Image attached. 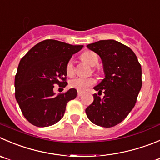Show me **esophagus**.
Segmentation results:
<instances>
[{"instance_id":"34e87169","label":"esophagus","mask_w":160,"mask_h":160,"mask_svg":"<svg viewBox=\"0 0 160 160\" xmlns=\"http://www.w3.org/2000/svg\"><path fill=\"white\" fill-rule=\"evenodd\" d=\"M82 95V92H81V91H78V97H81V96Z\"/></svg>"}]
</instances>
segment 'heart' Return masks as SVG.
I'll list each match as a JSON object with an SVG mask.
<instances>
[{"instance_id":"1","label":"heart","mask_w":160,"mask_h":160,"mask_svg":"<svg viewBox=\"0 0 160 160\" xmlns=\"http://www.w3.org/2000/svg\"><path fill=\"white\" fill-rule=\"evenodd\" d=\"M81 57L84 61H86L91 66H95L98 62V56L92 51L85 52L82 54ZM74 71H75V69H74V62L72 59H70L66 64V73L68 76H72L74 74ZM96 82H97L96 79L93 78L77 77L71 80L69 85L71 88H74L79 91H83L86 88L95 84Z\"/></svg>"}]
</instances>
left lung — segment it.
I'll return each instance as SVG.
<instances>
[{
    "label": "left lung",
    "instance_id": "1",
    "mask_svg": "<svg viewBox=\"0 0 160 160\" xmlns=\"http://www.w3.org/2000/svg\"><path fill=\"white\" fill-rule=\"evenodd\" d=\"M101 58L105 78L93 88L104 97L93 94L86 109L88 118L105 128L116 126L134 107L142 86L141 66L131 48L115 40H101L87 45Z\"/></svg>",
    "mask_w": 160,
    "mask_h": 160
}]
</instances>
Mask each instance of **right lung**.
Segmentation results:
<instances>
[{"label": "right lung", "mask_w": 160, "mask_h": 160, "mask_svg": "<svg viewBox=\"0 0 160 160\" xmlns=\"http://www.w3.org/2000/svg\"><path fill=\"white\" fill-rule=\"evenodd\" d=\"M83 45H72L48 39L34 45L21 59L15 78V95L27 121L33 126L46 127L63 118L68 102L77 97L70 89L56 95L55 85L64 88L66 64Z\"/></svg>", "instance_id": "obj_1"}]
</instances>
